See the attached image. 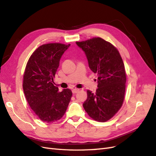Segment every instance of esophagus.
<instances>
[{
    "mask_svg": "<svg viewBox=\"0 0 156 156\" xmlns=\"http://www.w3.org/2000/svg\"><path fill=\"white\" fill-rule=\"evenodd\" d=\"M79 92V89H77V88H74L72 90V93L73 94H76Z\"/></svg>",
    "mask_w": 156,
    "mask_h": 156,
    "instance_id": "1",
    "label": "esophagus"
}]
</instances>
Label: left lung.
<instances>
[{
	"mask_svg": "<svg viewBox=\"0 0 156 156\" xmlns=\"http://www.w3.org/2000/svg\"><path fill=\"white\" fill-rule=\"evenodd\" d=\"M76 43L84 51L90 70L98 76L96 92L87 90L88 97L83 107L93 119L106 122L124 102L126 74L122 58L114 45L101 38Z\"/></svg>",
	"mask_w": 156,
	"mask_h": 156,
	"instance_id": "1",
	"label": "left lung"
}]
</instances>
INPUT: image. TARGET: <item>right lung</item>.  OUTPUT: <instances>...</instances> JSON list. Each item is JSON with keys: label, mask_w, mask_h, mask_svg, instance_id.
<instances>
[{"label": "right lung", "mask_w": 156, "mask_h": 156, "mask_svg": "<svg viewBox=\"0 0 156 156\" xmlns=\"http://www.w3.org/2000/svg\"><path fill=\"white\" fill-rule=\"evenodd\" d=\"M70 44L49 43L32 54L23 76V90L31 109L42 121L51 123L63 116L70 102V89L58 92L53 78L60 60Z\"/></svg>", "instance_id": "right-lung-1"}]
</instances>
